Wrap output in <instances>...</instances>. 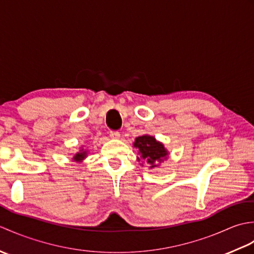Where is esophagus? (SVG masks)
Masks as SVG:
<instances>
[{"instance_id": "esophagus-1", "label": "esophagus", "mask_w": 254, "mask_h": 254, "mask_svg": "<svg viewBox=\"0 0 254 254\" xmlns=\"http://www.w3.org/2000/svg\"><path fill=\"white\" fill-rule=\"evenodd\" d=\"M110 137L113 139H117L120 137V133H119L118 131H110Z\"/></svg>"}]
</instances>
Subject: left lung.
I'll list each match as a JSON object with an SVG mask.
<instances>
[{
    "label": "left lung",
    "instance_id": "obj_1",
    "mask_svg": "<svg viewBox=\"0 0 254 254\" xmlns=\"http://www.w3.org/2000/svg\"><path fill=\"white\" fill-rule=\"evenodd\" d=\"M133 146L137 148V153L139 155L137 160L146 161L149 168L158 167L159 164L167 159V156H168V152L165 148L164 144L150 135L136 137Z\"/></svg>",
    "mask_w": 254,
    "mask_h": 254
}]
</instances>
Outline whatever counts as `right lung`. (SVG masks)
<instances>
[{
	"label": "right lung",
	"instance_id": "1",
	"mask_svg": "<svg viewBox=\"0 0 254 254\" xmlns=\"http://www.w3.org/2000/svg\"><path fill=\"white\" fill-rule=\"evenodd\" d=\"M86 156H87V150H84V149H80L78 153H76L74 155V157H73V160L74 161H82V160H84L85 158H86Z\"/></svg>",
	"mask_w": 254,
	"mask_h": 254
}]
</instances>
